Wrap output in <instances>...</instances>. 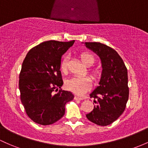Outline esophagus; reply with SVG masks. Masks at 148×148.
<instances>
[{
    "instance_id": "obj_1",
    "label": "esophagus",
    "mask_w": 148,
    "mask_h": 148,
    "mask_svg": "<svg viewBox=\"0 0 148 148\" xmlns=\"http://www.w3.org/2000/svg\"><path fill=\"white\" fill-rule=\"evenodd\" d=\"M74 98H75V100H84V97H81V96H79V95H76L75 97H74Z\"/></svg>"
}]
</instances>
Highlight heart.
<instances>
[{
  "instance_id": "heart-1",
  "label": "heart",
  "mask_w": 148,
  "mask_h": 148,
  "mask_svg": "<svg viewBox=\"0 0 148 148\" xmlns=\"http://www.w3.org/2000/svg\"><path fill=\"white\" fill-rule=\"evenodd\" d=\"M82 61L86 66H91L95 62V58L89 53H82L80 55ZM60 69L63 73H66L68 69L67 58L64 57L60 64ZM90 74L92 79H98L101 77V71L98 69H92L90 70ZM66 88L75 93L82 95L86 92L90 87V79L87 77H74L66 81Z\"/></svg>"
}]
</instances>
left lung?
Listing matches in <instances>:
<instances>
[{"instance_id": "obj_1", "label": "left lung", "mask_w": 148, "mask_h": 148, "mask_svg": "<svg viewBox=\"0 0 148 148\" xmlns=\"http://www.w3.org/2000/svg\"><path fill=\"white\" fill-rule=\"evenodd\" d=\"M84 44L100 57L103 67L99 86L90 94L95 105L86 117L99 126H108L116 121L126 108L129 95L127 68L111 47L98 42Z\"/></svg>"}]
</instances>
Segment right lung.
<instances>
[{
  "mask_svg": "<svg viewBox=\"0 0 148 148\" xmlns=\"http://www.w3.org/2000/svg\"><path fill=\"white\" fill-rule=\"evenodd\" d=\"M75 40H47L34 47L24 58L19 73L20 99L26 113L36 124L50 125L65 113V105L74 99L70 91L60 90L63 85L62 56Z\"/></svg>",
  "mask_w": 148,
  "mask_h": 148,
  "instance_id": "right-lung-1",
  "label": "right lung"
}]
</instances>
